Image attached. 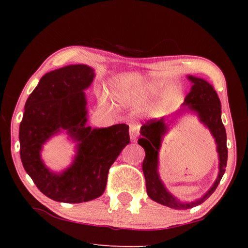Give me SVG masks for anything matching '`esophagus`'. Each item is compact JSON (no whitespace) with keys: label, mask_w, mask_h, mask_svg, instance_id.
Wrapping results in <instances>:
<instances>
[{"label":"esophagus","mask_w":248,"mask_h":248,"mask_svg":"<svg viewBox=\"0 0 248 248\" xmlns=\"http://www.w3.org/2000/svg\"><path fill=\"white\" fill-rule=\"evenodd\" d=\"M139 130L140 127L136 124H130V128H129V134H130V139L132 141L136 140L138 136H139Z\"/></svg>","instance_id":"obj_1"}]
</instances>
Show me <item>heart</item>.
<instances>
[{
    "instance_id": "heart-1",
    "label": "heart",
    "mask_w": 248,
    "mask_h": 248,
    "mask_svg": "<svg viewBox=\"0 0 248 248\" xmlns=\"http://www.w3.org/2000/svg\"><path fill=\"white\" fill-rule=\"evenodd\" d=\"M163 87H164V84L156 83V82L150 83L144 87L143 91H142V97H143L145 100H152L159 94V92L163 90ZM170 98L169 95L164 96V97H163V99H162V102H161V106L166 107L170 103Z\"/></svg>"
}]
</instances>
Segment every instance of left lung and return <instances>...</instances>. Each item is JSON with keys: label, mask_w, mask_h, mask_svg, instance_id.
<instances>
[{"label": "left lung", "mask_w": 248, "mask_h": 248, "mask_svg": "<svg viewBox=\"0 0 248 248\" xmlns=\"http://www.w3.org/2000/svg\"><path fill=\"white\" fill-rule=\"evenodd\" d=\"M188 79L192 83L191 90L186 98L184 100L183 106H187L185 110L196 112L199 119L215 138L217 143V151L219 154V174L217 178L212 185V187L201 197L191 202H183L176 199L170 194L159 178L157 167H158V151L161 149L162 138L169 131V124L166 118H161L159 120L151 119L141 127V138L138 141L142 148L145 151V157L142 164V170L145 177L146 192L149 197L155 202L161 203L166 207L184 210L190 209L196 205L204 202L217 189V185L220 184L222 176L224 175L226 162H228V148H226V132L221 119V102L217 97V92L213 89L211 84L207 81L195 78L192 75H188ZM184 111V109L171 117V120L175 121L179 115ZM171 121V123H173Z\"/></svg>", "instance_id": "left-lung-1"}]
</instances>
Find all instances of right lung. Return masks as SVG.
<instances>
[{
  "label": "right lung",
  "mask_w": 248,
  "mask_h": 248,
  "mask_svg": "<svg viewBox=\"0 0 248 248\" xmlns=\"http://www.w3.org/2000/svg\"><path fill=\"white\" fill-rule=\"evenodd\" d=\"M94 77V70L85 64L51 71L40 78L25 104L19 125L20 159L37 188L59 202L79 203L102 196L109 169L130 142L128 124L100 129L86 125L84 90ZM61 129L78 142L77 155L72 166L57 174L43 164L40 151Z\"/></svg>",
  "instance_id": "right-lung-1"
}]
</instances>
